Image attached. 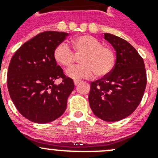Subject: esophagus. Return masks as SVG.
Returning a JSON list of instances; mask_svg holds the SVG:
<instances>
[{"label": "esophagus", "mask_w": 158, "mask_h": 158, "mask_svg": "<svg viewBox=\"0 0 158 158\" xmlns=\"http://www.w3.org/2000/svg\"><path fill=\"white\" fill-rule=\"evenodd\" d=\"M80 82H81V81H78V80H75V81H73V83H74V85H77L78 84L80 83Z\"/></svg>", "instance_id": "1"}]
</instances>
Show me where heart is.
<instances>
[{
  "instance_id": "b5f03b06",
  "label": "heart",
  "mask_w": 158,
  "mask_h": 158,
  "mask_svg": "<svg viewBox=\"0 0 158 158\" xmlns=\"http://www.w3.org/2000/svg\"><path fill=\"white\" fill-rule=\"evenodd\" d=\"M73 51L65 43H60L54 51L55 62L69 69L75 62V55H83L82 65L75 66L66 72L69 77L79 80L89 79L95 74L104 77L111 73L116 62V55L112 48L103 46L99 40L89 35L77 36L71 41Z\"/></svg>"
}]
</instances>
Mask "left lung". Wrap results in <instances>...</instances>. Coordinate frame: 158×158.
<instances>
[{"mask_svg":"<svg viewBox=\"0 0 158 158\" xmlns=\"http://www.w3.org/2000/svg\"><path fill=\"white\" fill-rule=\"evenodd\" d=\"M116 51L110 74L91 82L89 101L94 115L115 122L131 115L139 105L146 86L144 61L134 47L122 38L104 33Z\"/></svg>","mask_w":158,"mask_h":158,"instance_id":"8db88e82","label":"left lung"}]
</instances>
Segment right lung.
<instances>
[{
    "instance_id": "right-lung-1",
    "label": "right lung",
    "mask_w": 158,
    "mask_h": 158,
    "mask_svg": "<svg viewBox=\"0 0 158 158\" xmlns=\"http://www.w3.org/2000/svg\"><path fill=\"white\" fill-rule=\"evenodd\" d=\"M67 35L61 31L41 32L23 43L11 59L7 78L8 93L19 112L31 122H52L66 109L74 84L57 65L54 51ZM59 78L62 83L54 84Z\"/></svg>"
}]
</instances>
